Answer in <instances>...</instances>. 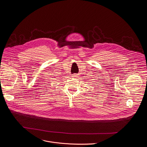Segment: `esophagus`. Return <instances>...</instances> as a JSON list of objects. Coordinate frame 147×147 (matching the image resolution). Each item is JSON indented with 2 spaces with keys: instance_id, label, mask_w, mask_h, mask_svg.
<instances>
[{
  "instance_id": "esophagus-1",
  "label": "esophagus",
  "mask_w": 147,
  "mask_h": 147,
  "mask_svg": "<svg viewBox=\"0 0 147 147\" xmlns=\"http://www.w3.org/2000/svg\"><path fill=\"white\" fill-rule=\"evenodd\" d=\"M73 77H78V74H73Z\"/></svg>"
}]
</instances>
